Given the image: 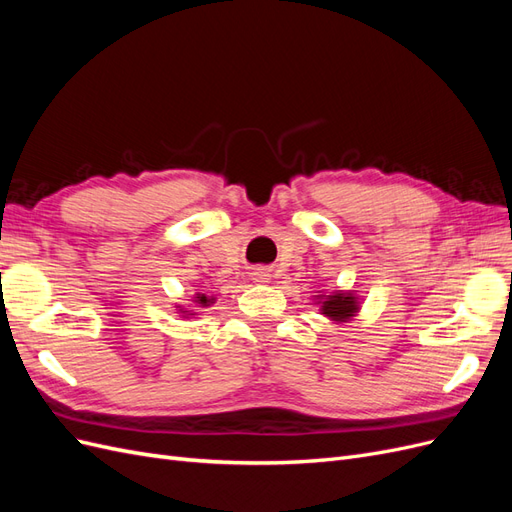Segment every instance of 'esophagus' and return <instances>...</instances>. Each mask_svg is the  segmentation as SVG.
<instances>
[{
    "label": "esophagus",
    "mask_w": 512,
    "mask_h": 512,
    "mask_svg": "<svg viewBox=\"0 0 512 512\" xmlns=\"http://www.w3.org/2000/svg\"><path fill=\"white\" fill-rule=\"evenodd\" d=\"M252 275H254V280H256V282H265V280H269V273H267L265 269H256Z\"/></svg>",
    "instance_id": "1"
}]
</instances>
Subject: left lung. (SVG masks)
<instances>
[{"label": "left lung", "instance_id": "obj_1", "mask_svg": "<svg viewBox=\"0 0 512 512\" xmlns=\"http://www.w3.org/2000/svg\"><path fill=\"white\" fill-rule=\"evenodd\" d=\"M356 312L354 297H346V294H333L329 301H324L322 314H327L333 320H348Z\"/></svg>", "mask_w": 512, "mask_h": 512}]
</instances>
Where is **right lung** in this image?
<instances>
[{
  "instance_id": "right-lung-1",
  "label": "right lung",
  "mask_w": 512,
  "mask_h": 512,
  "mask_svg": "<svg viewBox=\"0 0 512 512\" xmlns=\"http://www.w3.org/2000/svg\"><path fill=\"white\" fill-rule=\"evenodd\" d=\"M198 301L203 303V305H207V303H209V301H207V297H198Z\"/></svg>"
}]
</instances>
